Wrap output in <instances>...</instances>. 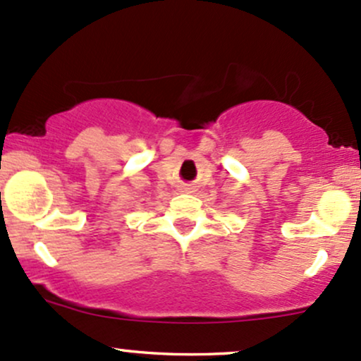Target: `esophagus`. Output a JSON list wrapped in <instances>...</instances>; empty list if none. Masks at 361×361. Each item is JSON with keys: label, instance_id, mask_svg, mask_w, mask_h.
I'll return each instance as SVG.
<instances>
[{"label": "esophagus", "instance_id": "1", "mask_svg": "<svg viewBox=\"0 0 361 361\" xmlns=\"http://www.w3.org/2000/svg\"><path fill=\"white\" fill-rule=\"evenodd\" d=\"M183 192H186V193H193V192H195V186H193V185H185V186H183Z\"/></svg>", "mask_w": 361, "mask_h": 361}]
</instances>
